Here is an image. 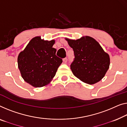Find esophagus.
Returning <instances> with one entry per match:
<instances>
[{"mask_svg":"<svg viewBox=\"0 0 127 127\" xmlns=\"http://www.w3.org/2000/svg\"><path fill=\"white\" fill-rule=\"evenodd\" d=\"M63 62H64V63H67L68 59H67V58H64V59H63Z\"/></svg>","mask_w":127,"mask_h":127,"instance_id":"esophagus-1","label":"esophagus"}]
</instances>
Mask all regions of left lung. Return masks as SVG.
<instances>
[{
	"label": "left lung",
	"mask_w": 127,
	"mask_h": 127,
	"mask_svg": "<svg viewBox=\"0 0 127 127\" xmlns=\"http://www.w3.org/2000/svg\"><path fill=\"white\" fill-rule=\"evenodd\" d=\"M74 51L71 69L77 78L94 84L104 77L109 67L110 58L93 37L85 36L77 40L65 38Z\"/></svg>",
	"instance_id": "obj_1"
}]
</instances>
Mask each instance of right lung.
<instances>
[{
    "mask_svg": "<svg viewBox=\"0 0 127 127\" xmlns=\"http://www.w3.org/2000/svg\"><path fill=\"white\" fill-rule=\"evenodd\" d=\"M55 43V40H44L41 36H36L19 54L18 68L22 78L34 87L48 84L63 62L52 47Z\"/></svg>",
    "mask_w": 127,
    "mask_h": 127,
    "instance_id": "add662e5",
    "label": "right lung"
}]
</instances>
